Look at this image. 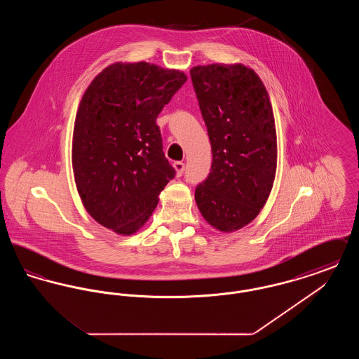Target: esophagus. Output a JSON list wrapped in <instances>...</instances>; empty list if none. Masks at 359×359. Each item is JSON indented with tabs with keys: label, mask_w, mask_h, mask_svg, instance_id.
<instances>
[{
	"label": "esophagus",
	"mask_w": 359,
	"mask_h": 359,
	"mask_svg": "<svg viewBox=\"0 0 359 359\" xmlns=\"http://www.w3.org/2000/svg\"><path fill=\"white\" fill-rule=\"evenodd\" d=\"M173 170L176 172V176H182L184 172V163H182V161L173 163Z\"/></svg>",
	"instance_id": "1"
}]
</instances>
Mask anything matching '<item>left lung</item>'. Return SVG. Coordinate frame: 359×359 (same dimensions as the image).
Masks as SVG:
<instances>
[{"label":"left lung","mask_w":359,"mask_h":359,"mask_svg":"<svg viewBox=\"0 0 359 359\" xmlns=\"http://www.w3.org/2000/svg\"><path fill=\"white\" fill-rule=\"evenodd\" d=\"M191 79L211 142L208 177L195 189L205 222L233 233L266 203L277 168L273 109L266 87L245 65L191 69Z\"/></svg>","instance_id":"left-lung-1"}]
</instances>
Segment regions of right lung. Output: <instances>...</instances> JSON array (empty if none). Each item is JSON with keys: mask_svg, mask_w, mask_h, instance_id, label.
<instances>
[{"mask_svg": "<svg viewBox=\"0 0 359 359\" xmlns=\"http://www.w3.org/2000/svg\"><path fill=\"white\" fill-rule=\"evenodd\" d=\"M187 75L117 62L86 88L72 133V170L86 211L120 236L137 233L175 177L156 118Z\"/></svg>", "mask_w": 359, "mask_h": 359, "instance_id": "obj_1", "label": "right lung"}]
</instances>
